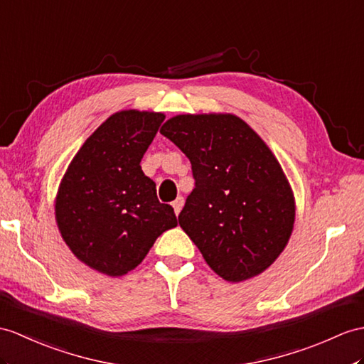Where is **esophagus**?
<instances>
[{"label":"esophagus","instance_id":"34e87169","mask_svg":"<svg viewBox=\"0 0 364 364\" xmlns=\"http://www.w3.org/2000/svg\"><path fill=\"white\" fill-rule=\"evenodd\" d=\"M183 198L182 196H179V198H177L174 202H173V208H174V213H176V216L177 215H179V213H181V210H182V207H183Z\"/></svg>","mask_w":364,"mask_h":364}]
</instances>
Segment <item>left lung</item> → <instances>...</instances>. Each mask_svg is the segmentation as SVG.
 <instances>
[{"mask_svg":"<svg viewBox=\"0 0 364 364\" xmlns=\"http://www.w3.org/2000/svg\"><path fill=\"white\" fill-rule=\"evenodd\" d=\"M161 134L190 159L196 187L179 225L210 269L228 282L258 277L286 249L295 196L277 156L230 112L179 114Z\"/></svg>","mask_w":364,"mask_h":364,"instance_id":"obj_1","label":"left lung"}]
</instances>
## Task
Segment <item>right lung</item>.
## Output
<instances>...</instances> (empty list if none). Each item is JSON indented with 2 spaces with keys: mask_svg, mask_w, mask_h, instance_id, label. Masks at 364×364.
Masks as SVG:
<instances>
[{
  "mask_svg": "<svg viewBox=\"0 0 364 364\" xmlns=\"http://www.w3.org/2000/svg\"><path fill=\"white\" fill-rule=\"evenodd\" d=\"M164 112L125 109L109 115L85 140L60 182L55 220L78 261L108 277H123L145 259L156 239L177 225L161 203L140 161Z\"/></svg>",
  "mask_w": 364,
  "mask_h": 364,
  "instance_id": "obj_1",
  "label": "right lung"
}]
</instances>
